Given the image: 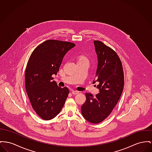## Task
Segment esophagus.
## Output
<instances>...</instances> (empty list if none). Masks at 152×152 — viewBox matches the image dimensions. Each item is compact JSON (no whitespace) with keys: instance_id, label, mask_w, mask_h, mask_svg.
Returning a JSON list of instances; mask_svg holds the SVG:
<instances>
[{"instance_id":"34e87169","label":"esophagus","mask_w":152,"mask_h":152,"mask_svg":"<svg viewBox=\"0 0 152 152\" xmlns=\"http://www.w3.org/2000/svg\"><path fill=\"white\" fill-rule=\"evenodd\" d=\"M78 93H79V91H72V94H74V95L77 94Z\"/></svg>"}]
</instances>
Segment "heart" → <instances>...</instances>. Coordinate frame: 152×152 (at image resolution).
<instances>
[{"instance_id": "obj_1", "label": "heart", "mask_w": 152, "mask_h": 152, "mask_svg": "<svg viewBox=\"0 0 152 152\" xmlns=\"http://www.w3.org/2000/svg\"><path fill=\"white\" fill-rule=\"evenodd\" d=\"M88 61V59L85 58V57H81L78 59V61Z\"/></svg>"}]
</instances>
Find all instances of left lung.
I'll return each mask as SVG.
<instances>
[{
	"mask_svg": "<svg viewBox=\"0 0 152 152\" xmlns=\"http://www.w3.org/2000/svg\"><path fill=\"white\" fill-rule=\"evenodd\" d=\"M97 56V67L93 83H99V93L95 97L86 93V101L81 107L83 118L91 123L106 119L121 98L124 86L121 61L117 53L100 41H94Z\"/></svg>",
	"mask_w": 152,
	"mask_h": 152,
	"instance_id": "1",
	"label": "left lung"
}]
</instances>
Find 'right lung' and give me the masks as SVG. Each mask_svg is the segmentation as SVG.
Here are the masks:
<instances>
[{"mask_svg": "<svg viewBox=\"0 0 152 152\" xmlns=\"http://www.w3.org/2000/svg\"><path fill=\"white\" fill-rule=\"evenodd\" d=\"M74 43L49 40L39 45L31 54L25 71V87L31 105L43 120L54 118L65 104L69 90L53 81L66 53Z\"/></svg>", "mask_w": 152, "mask_h": 152, "instance_id": "add662e5", "label": "right lung"}]
</instances>
